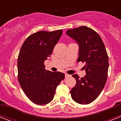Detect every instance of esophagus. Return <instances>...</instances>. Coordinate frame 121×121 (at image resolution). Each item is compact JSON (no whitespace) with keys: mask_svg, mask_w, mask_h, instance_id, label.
Masks as SVG:
<instances>
[{"mask_svg":"<svg viewBox=\"0 0 121 121\" xmlns=\"http://www.w3.org/2000/svg\"><path fill=\"white\" fill-rule=\"evenodd\" d=\"M65 78H68V77H70V74H67V73H66L65 74Z\"/></svg>","mask_w":121,"mask_h":121,"instance_id":"esophagus-1","label":"esophagus"}]
</instances>
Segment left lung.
I'll return each mask as SVG.
<instances>
[{"label": "left lung", "mask_w": 121, "mask_h": 121, "mask_svg": "<svg viewBox=\"0 0 121 121\" xmlns=\"http://www.w3.org/2000/svg\"><path fill=\"white\" fill-rule=\"evenodd\" d=\"M68 36L76 41L79 51L78 62L85 63L84 78L72 76L76 84L70 91L71 98L80 104H88L96 99L107 79L108 57L104 43L99 35L90 28L82 26L68 30Z\"/></svg>", "instance_id": "8db88e82"}]
</instances>
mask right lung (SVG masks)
Returning a JSON list of instances; mask_svg holds the SVG:
<instances>
[{
    "instance_id": "obj_1",
    "label": "right lung",
    "mask_w": 121,
    "mask_h": 121,
    "mask_svg": "<svg viewBox=\"0 0 121 121\" xmlns=\"http://www.w3.org/2000/svg\"><path fill=\"white\" fill-rule=\"evenodd\" d=\"M62 30L36 32L26 38L17 59L18 81L21 88L33 103L48 104L65 74L46 70L44 62L51 55Z\"/></svg>"
}]
</instances>
